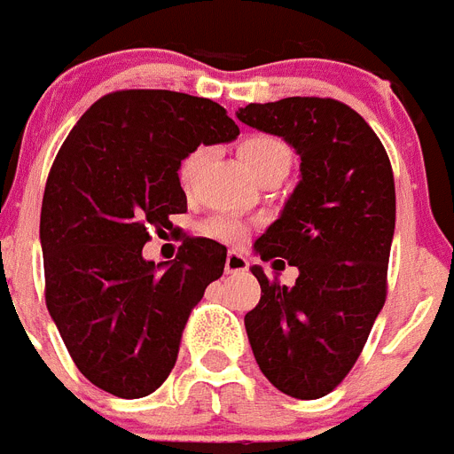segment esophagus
I'll return each mask as SVG.
<instances>
[{"label": "esophagus", "mask_w": 454, "mask_h": 454, "mask_svg": "<svg viewBox=\"0 0 454 454\" xmlns=\"http://www.w3.org/2000/svg\"><path fill=\"white\" fill-rule=\"evenodd\" d=\"M249 268V262L247 258L239 254V251H228L226 256V274H238V272H245Z\"/></svg>", "instance_id": "34e87169"}]
</instances>
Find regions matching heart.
<instances>
[{"label": "heart", "mask_w": 454, "mask_h": 454, "mask_svg": "<svg viewBox=\"0 0 454 454\" xmlns=\"http://www.w3.org/2000/svg\"><path fill=\"white\" fill-rule=\"evenodd\" d=\"M207 159V150L205 147H196L184 156L177 166V180H180L182 189H192L193 180H196L198 170ZM239 159L245 161L247 170L254 177L270 173V170H288L291 168L293 154L288 150V145L277 136H268V133H258V136H249L239 143ZM205 235L209 238L221 239V242H233L242 235V223L231 216H216L205 223Z\"/></svg>", "instance_id": "obj_1"}]
</instances>
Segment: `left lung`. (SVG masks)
Here are the masks:
<instances>
[{
    "instance_id": "left-lung-1",
    "label": "left lung",
    "mask_w": 454,
    "mask_h": 454,
    "mask_svg": "<svg viewBox=\"0 0 454 454\" xmlns=\"http://www.w3.org/2000/svg\"><path fill=\"white\" fill-rule=\"evenodd\" d=\"M238 120L281 136L300 154L295 192L254 245L262 261L286 258L300 274L288 288L251 268L261 284V302L245 316L251 350L277 390L325 397L353 369L386 304L390 159L367 121L334 98L249 104Z\"/></svg>"
}]
</instances>
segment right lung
I'll return each mask as SVG.
<instances>
[{
    "label": "right lung",
    "instance_id": "right-lung-1",
    "mask_svg": "<svg viewBox=\"0 0 454 454\" xmlns=\"http://www.w3.org/2000/svg\"><path fill=\"white\" fill-rule=\"evenodd\" d=\"M238 124L209 98L170 90L101 97L57 152L41 205L45 304L80 374L121 399L168 379L182 330L223 274L226 247L189 239L175 261H145L150 231L186 212L177 166Z\"/></svg>",
    "mask_w": 454,
    "mask_h": 454
}]
</instances>
